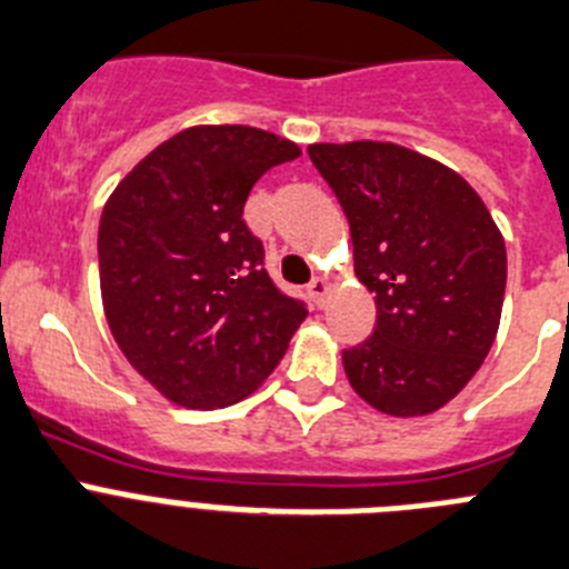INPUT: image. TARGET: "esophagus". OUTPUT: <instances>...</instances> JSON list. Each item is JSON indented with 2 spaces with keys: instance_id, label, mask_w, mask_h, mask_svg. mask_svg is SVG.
I'll list each match as a JSON object with an SVG mask.
<instances>
[{
  "instance_id": "obj_1",
  "label": "esophagus",
  "mask_w": 569,
  "mask_h": 569,
  "mask_svg": "<svg viewBox=\"0 0 569 569\" xmlns=\"http://www.w3.org/2000/svg\"><path fill=\"white\" fill-rule=\"evenodd\" d=\"M306 289H309V295H311V300H315V306L326 303V291H329V283H326V280H322L320 274H317V278H311V283L306 286Z\"/></svg>"
}]
</instances>
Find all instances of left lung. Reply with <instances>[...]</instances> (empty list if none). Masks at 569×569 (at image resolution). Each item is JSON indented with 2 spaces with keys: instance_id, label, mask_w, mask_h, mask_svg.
Returning a JSON list of instances; mask_svg holds the SVG:
<instances>
[{
  "instance_id": "1",
  "label": "left lung",
  "mask_w": 569,
  "mask_h": 569,
  "mask_svg": "<svg viewBox=\"0 0 569 569\" xmlns=\"http://www.w3.org/2000/svg\"><path fill=\"white\" fill-rule=\"evenodd\" d=\"M340 201L355 272L377 300L371 337L342 351L348 382L377 411L442 408L479 371L499 329L508 252L465 178L397 144H315Z\"/></svg>"
}]
</instances>
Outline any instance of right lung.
Segmentation results:
<instances>
[{"label":"right lung","instance_id":"right-lung-1","mask_svg":"<svg viewBox=\"0 0 569 569\" xmlns=\"http://www.w3.org/2000/svg\"><path fill=\"white\" fill-rule=\"evenodd\" d=\"M297 156L300 147L254 127H192L138 163L101 212L110 331L178 406L247 397L309 315L269 278L263 243L243 221L258 178Z\"/></svg>","mask_w":569,"mask_h":569}]
</instances>
